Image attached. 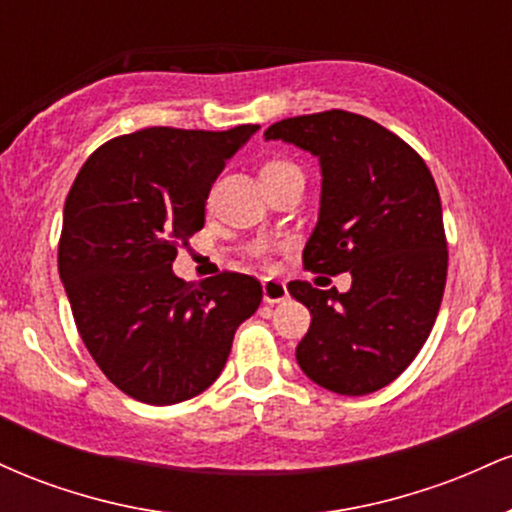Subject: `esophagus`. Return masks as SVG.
<instances>
[{"label":"esophagus","mask_w":512,"mask_h":512,"mask_svg":"<svg viewBox=\"0 0 512 512\" xmlns=\"http://www.w3.org/2000/svg\"><path fill=\"white\" fill-rule=\"evenodd\" d=\"M262 298H264V303H281L289 298V289H286L284 281L264 279L262 281Z\"/></svg>","instance_id":"esophagus-1"}]
</instances>
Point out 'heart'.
<instances>
[{
    "instance_id": "1",
    "label": "heart",
    "mask_w": 512,
    "mask_h": 512,
    "mask_svg": "<svg viewBox=\"0 0 512 512\" xmlns=\"http://www.w3.org/2000/svg\"><path fill=\"white\" fill-rule=\"evenodd\" d=\"M291 170H298V168L289 161H269L262 166V175H281V173H291ZM255 255H264V248H255Z\"/></svg>"
}]
</instances>
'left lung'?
<instances>
[{"instance_id":"1","label":"left lung","mask_w":512,"mask_h":512,"mask_svg":"<svg viewBox=\"0 0 512 512\" xmlns=\"http://www.w3.org/2000/svg\"><path fill=\"white\" fill-rule=\"evenodd\" d=\"M264 137L320 158V216L305 269L351 274L346 293L289 284L313 317L298 366L337 395L380 390L419 354L443 301L448 240L436 180L397 134L346 110L289 117Z\"/></svg>"}]
</instances>
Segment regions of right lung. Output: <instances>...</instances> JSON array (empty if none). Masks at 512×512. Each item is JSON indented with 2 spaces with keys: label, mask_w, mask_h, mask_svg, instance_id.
I'll return each mask as SVG.
<instances>
[{
  "label": "right lung",
  "mask_w": 512,
  "mask_h": 512,
  "mask_svg": "<svg viewBox=\"0 0 512 512\" xmlns=\"http://www.w3.org/2000/svg\"><path fill=\"white\" fill-rule=\"evenodd\" d=\"M257 129L122 134L88 156L69 190L57 264L76 330L105 378L139 402L207 390L260 308L255 276L190 284L173 274L178 245L202 231L211 185Z\"/></svg>",
  "instance_id": "add662e5"
}]
</instances>
